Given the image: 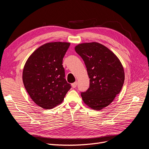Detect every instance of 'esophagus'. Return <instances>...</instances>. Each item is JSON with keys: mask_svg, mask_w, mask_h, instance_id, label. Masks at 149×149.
Returning a JSON list of instances; mask_svg holds the SVG:
<instances>
[{"mask_svg": "<svg viewBox=\"0 0 149 149\" xmlns=\"http://www.w3.org/2000/svg\"><path fill=\"white\" fill-rule=\"evenodd\" d=\"M77 86V82H74V83H73L72 84V86L73 88H76Z\"/></svg>", "mask_w": 149, "mask_h": 149, "instance_id": "obj_1", "label": "esophagus"}]
</instances>
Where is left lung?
Wrapping results in <instances>:
<instances>
[{
    "label": "left lung",
    "instance_id": "8db88e82",
    "mask_svg": "<svg viewBox=\"0 0 149 149\" xmlns=\"http://www.w3.org/2000/svg\"><path fill=\"white\" fill-rule=\"evenodd\" d=\"M75 50L83 58L90 79L89 89L81 93L82 100L93 110H101L120 92L125 78L123 66L118 57L101 43H80Z\"/></svg>",
    "mask_w": 149,
    "mask_h": 149
}]
</instances>
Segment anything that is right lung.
<instances>
[{"label":"right lung","instance_id":"add662e5","mask_svg":"<svg viewBox=\"0 0 149 149\" xmlns=\"http://www.w3.org/2000/svg\"><path fill=\"white\" fill-rule=\"evenodd\" d=\"M70 43H46L26 60L22 73L25 88L34 102L44 109L60 104L71 86L65 79L63 58Z\"/></svg>","mask_w":149,"mask_h":149}]
</instances>
